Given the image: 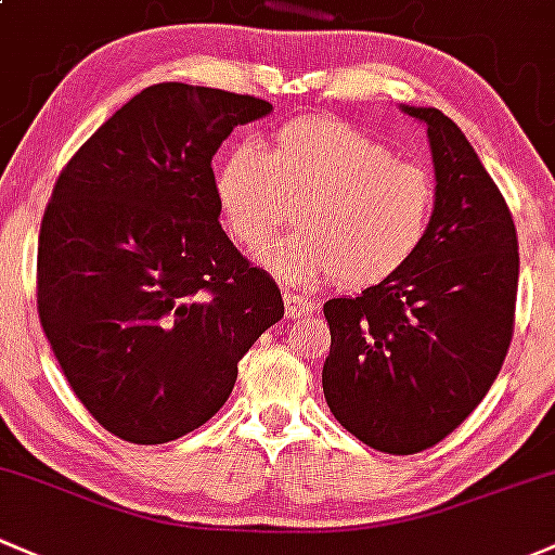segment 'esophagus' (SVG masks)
<instances>
[{
  "mask_svg": "<svg viewBox=\"0 0 555 555\" xmlns=\"http://www.w3.org/2000/svg\"><path fill=\"white\" fill-rule=\"evenodd\" d=\"M283 305H285V318L305 320L312 315V305H315V301L307 299V296H301V294H291V291H285Z\"/></svg>",
  "mask_w": 555,
  "mask_h": 555,
  "instance_id": "34e87169",
  "label": "esophagus"
}]
</instances>
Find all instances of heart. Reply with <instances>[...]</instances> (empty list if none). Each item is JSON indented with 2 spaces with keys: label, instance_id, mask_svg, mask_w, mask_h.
Segmentation results:
<instances>
[{
  "label": "heart",
  "instance_id": "b5f03b06",
  "mask_svg": "<svg viewBox=\"0 0 555 555\" xmlns=\"http://www.w3.org/2000/svg\"><path fill=\"white\" fill-rule=\"evenodd\" d=\"M216 199L227 232L256 254L299 203V230L267 254L291 283L336 275L365 288L398 275L425 245L436 216V179L396 159L374 135L341 119H291L272 146H232L216 168Z\"/></svg>",
  "mask_w": 555,
  "mask_h": 555
}]
</instances>
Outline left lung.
<instances>
[{"mask_svg":"<svg viewBox=\"0 0 555 555\" xmlns=\"http://www.w3.org/2000/svg\"><path fill=\"white\" fill-rule=\"evenodd\" d=\"M403 112L430 139V235L398 275L323 305L325 403L385 454L436 447L483 401L511 347L518 291L516 224L476 150L438 108Z\"/></svg>","mask_w":555,"mask_h":555,"instance_id":"8db88e82","label":"left lung"}]
</instances>
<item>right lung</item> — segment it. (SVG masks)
Listing matches in <instances>:
<instances>
[{"label":"right lung","instance_id":"add662e5","mask_svg":"<svg viewBox=\"0 0 555 555\" xmlns=\"http://www.w3.org/2000/svg\"><path fill=\"white\" fill-rule=\"evenodd\" d=\"M254 95L159 82L112 114L61 170L42 216L37 310L93 420L130 443L197 430L237 363L283 318L275 280L219 224L210 159Z\"/></svg>","mask_w":555,"mask_h":555}]
</instances>
